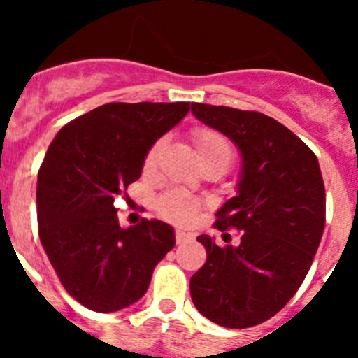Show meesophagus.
Wrapping results in <instances>:
<instances>
[{
  "instance_id": "34e87169",
  "label": "esophagus",
  "mask_w": 358,
  "mask_h": 358,
  "mask_svg": "<svg viewBox=\"0 0 358 358\" xmlns=\"http://www.w3.org/2000/svg\"><path fill=\"white\" fill-rule=\"evenodd\" d=\"M188 238H189L188 233H185V231H181V229H177V231H176V242H177V243L186 242V240H188Z\"/></svg>"
}]
</instances>
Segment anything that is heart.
<instances>
[{
  "mask_svg": "<svg viewBox=\"0 0 358 358\" xmlns=\"http://www.w3.org/2000/svg\"><path fill=\"white\" fill-rule=\"evenodd\" d=\"M192 141H194L195 152H197L199 161L208 163V161H218L224 166H229L235 157V150H233V143L229 141L226 134H222L217 129L211 127H195L192 131ZM164 145V138H159L150 145V148L145 154L143 169L152 170L156 164L157 156H159L161 148ZM156 211L163 218L170 220V222L177 224H189L197 217V211L201 208V202L197 199L189 197L185 192L179 189H169L161 194L154 202Z\"/></svg>",
  "mask_w": 358,
  "mask_h": 358,
  "instance_id": "obj_1",
  "label": "heart"
}]
</instances>
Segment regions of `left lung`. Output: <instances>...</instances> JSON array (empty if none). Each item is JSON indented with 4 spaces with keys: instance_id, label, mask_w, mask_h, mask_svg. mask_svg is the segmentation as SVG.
I'll return each mask as SVG.
<instances>
[{
    "instance_id": "left-lung-1",
    "label": "left lung",
    "mask_w": 358,
    "mask_h": 358,
    "mask_svg": "<svg viewBox=\"0 0 358 358\" xmlns=\"http://www.w3.org/2000/svg\"><path fill=\"white\" fill-rule=\"evenodd\" d=\"M201 122L242 152L238 195L217 211L206 264L189 280L195 308L226 328H249L276 315L301 287L327 222V195L317 157L305 141L256 110L192 103ZM239 229L231 246L225 231Z\"/></svg>"
}]
</instances>
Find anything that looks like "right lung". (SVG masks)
<instances>
[{
    "mask_svg": "<svg viewBox=\"0 0 358 358\" xmlns=\"http://www.w3.org/2000/svg\"><path fill=\"white\" fill-rule=\"evenodd\" d=\"M188 110L189 102L106 103L50 143L37 176L39 238L66 292L85 308L109 314L138 301L173 248V229L156 218L120 226L115 199Z\"/></svg>",
    "mask_w": 358,
    "mask_h": 358,
    "instance_id": "right-lung-1",
    "label": "right lung"
}]
</instances>
